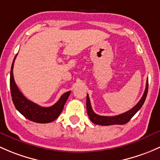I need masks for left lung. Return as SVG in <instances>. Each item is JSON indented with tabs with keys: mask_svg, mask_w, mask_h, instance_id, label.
Listing matches in <instances>:
<instances>
[{
	"mask_svg": "<svg viewBox=\"0 0 160 160\" xmlns=\"http://www.w3.org/2000/svg\"><path fill=\"white\" fill-rule=\"evenodd\" d=\"M148 80L146 82V89H145L144 94H143L142 97L141 99L139 100V102L137 103L132 108L126 112L122 113V114L118 115L116 116H102L97 115L92 110L91 102H90L89 97L88 95H87L86 98V108H87V112H88V117H89L90 120L93 123L96 125H99V126H111V125H124L127 123L134 116V115L139 111L142 106L143 103H144L145 100H146V95H147L148 92Z\"/></svg>",
	"mask_w": 160,
	"mask_h": 160,
	"instance_id": "1",
	"label": "left lung"
}]
</instances>
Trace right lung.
Wrapping results in <instances>:
<instances>
[{
    "label": "right lung",
    "instance_id": "obj_1",
    "mask_svg": "<svg viewBox=\"0 0 160 160\" xmlns=\"http://www.w3.org/2000/svg\"><path fill=\"white\" fill-rule=\"evenodd\" d=\"M17 56V55H16ZM14 57L12 62L11 69V75H10V88H11V94L12 97V101L14 106L21 114L25 117L28 119L34 122L38 123H48L53 122L58 117L62 112L68 99L71 91L65 92L61 96L58 101L50 107H42L30 101L23 95L18 88L13 75V68H14Z\"/></svg>",
    "mask_w": 160,
    "mask_h": 160
}]
</instances>
